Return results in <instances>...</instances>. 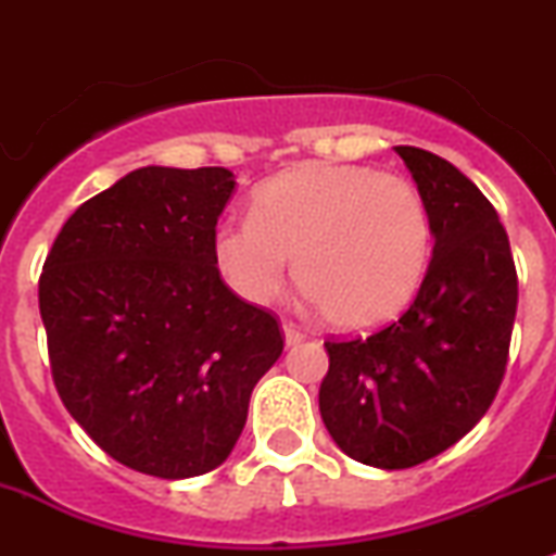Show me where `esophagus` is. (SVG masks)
<instances>
[{
    "label": "esophagus",
    "mask_w": 556,
    "mask_h": 556,
    "mask_svg": "<svg viewBox=\"0 0 556 556\" xmlns=\"http://www.w3.org/2000/svg\"><path fill=\"white\" fill-rule=\"evenodd\" d=\"M282 332H285V343H288V346H299V343L307 338V334H304L296 324H290V321L282 324Z\"/></svg>",
    "instance_id": "1"
}]
</instances>
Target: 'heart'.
<instances>
[{
	"label": "heart",
	"instance_id": "1",
	"mask_svg": "<svg viewBox=\"0 0 556 556\" xmlns=\"http://www.w3.org/2000/svg\"><path fill=\"white\" fill-rule=\"evenodd\" d=\"M434 227L427 199L409 179L371 166L309 163L254 193L249 218L213 229V263L252 304L296 279L340 329H371L402 313L432 263Z\"/></svg>",
	"mask_w": 556,
	"mask_h": 556
}]
</instances>
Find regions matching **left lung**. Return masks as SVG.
<instances>
[{
    "instance_id": "8db88e82",
    "label": "left lung",
    "mask_w": 556,
    "mask_h": 556,
    "mask_svg": "<svg viewBox=\"0 0 556 556\" xmlns=\"http://www.w3.org/2000/svg\"><path fill=\"white\" fill-rule=\"evenodd\" d=\"M432 213L434 254L396 321L324 340L318 407L352 459L413 468L446 452L488 413L507 371L518 274L496 207L448 160L396 147Z\"/></svg>"
}]
</instances>
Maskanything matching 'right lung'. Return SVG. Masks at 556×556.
<instances>
[{"label":"right lung","instance_id":"add662e5","mask_svg":"<svg viewBox=\"0 0 556 556\" xmlns=\"http://www.w3.org/2000/svg\"><path fill=\"white\" fill-rule=\"evenodd\" d=\"M232 172L147 166L63 224L38 279L60 402L132 471L188 479L224 463L277 363V315L213 263Z\"/></svg>","mask_w":556,"mask_h":556}]
</instances>
